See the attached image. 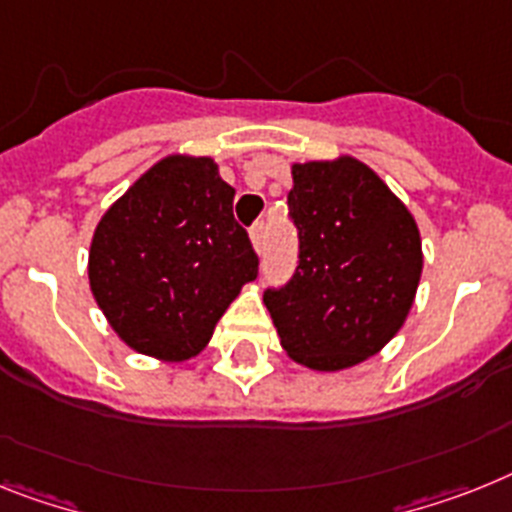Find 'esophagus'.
Masks as SVG:
<instances>
[{"label":"esophagus","mask_w":512,"mask_h":512,"mask_svg":"<svg viewBox=\"0 0 512 512\" xmlns=\"http://www.w3.org/2000/svg\"><path fill=\"white\" fill-rule=\"evenodd\" d=\"M264 240H266V222H253L251 227V243L256 251H264Z\"/></svg>","instance_id":"esophagus-1"}]
</instances>
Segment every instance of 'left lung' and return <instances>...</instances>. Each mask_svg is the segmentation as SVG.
Here are the masks:
<instances>
[{"mask_svg": "<svg viewBox=\"0 0 512 512\" xmlns=\"http://www.w3.org/2000/svg\"><path fill=\"white\" fill-rule=\"evenodd\" d=\"M298 266L264 303L282 348L316 371L366 361L398 335L421 280L416 219L358 159L293 164Z\"/></svg>", "mask_w": 512, "mask_h": 512, "instance_id": "obj_1", "label": "left lung"}]
</instances>
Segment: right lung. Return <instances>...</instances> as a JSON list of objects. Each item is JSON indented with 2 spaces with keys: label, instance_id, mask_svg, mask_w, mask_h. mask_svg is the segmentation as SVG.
I'll return each mask as SVG.
<instances>
[{
  "label": "right lung",
  "instance_id": "right-lung-1",
  "mask_svg": "<svg viewBox=\"0 0 512 512\" xmlns=\"http://www.w3.org/2000/svg\"><path fill=\"white\" fill-rule=\"evenodd\" d=\"M232 198L211 159L167 156L101 217L88 253L91 293L133 350L193 358L256 280L259 256Z\"/></svg>",
  "mask_w": 512,
  "mask_h": 512
}]
</instances>
